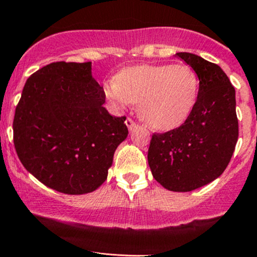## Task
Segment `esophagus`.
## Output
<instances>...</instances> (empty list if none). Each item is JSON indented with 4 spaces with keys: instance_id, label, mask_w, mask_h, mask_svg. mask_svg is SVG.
<instances>
[{
    "instance_id": "1",
    "label": "esophagus",
    "mask_w": 257,
    "mask_h": 257,
    "mask_svg": "<svg viewBox=\"0 0 257 257\" xmlns=\"http://www.w3.org/2000/svg\"><path fill=\"white\" fill-rule=\"evenodd\" d=\"M125 124H126V126H128L129 131H132V129H133L135 126V122L133 119H132V118H129V117L125 119Z\"/></svg>"
}]
</instances>
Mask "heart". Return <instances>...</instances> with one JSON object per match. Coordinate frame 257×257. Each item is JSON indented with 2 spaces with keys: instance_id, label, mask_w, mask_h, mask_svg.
I'll list each match as a JSON object with an SVG mask.
<instances>
[{
  "instance_id": "obj_1",
  "label": "heart",
  "mask_w": 257,
  "mask_h": 257,
  "mask_svg": "<svg viewBox=\"0 0 257 257\" xmlns=\"http://www.w3.org/2000/svg\"><path fill=\"white\" fill-rule=\"evenodd\" d=\"M105 96L117 109L139 103V114L159 131L180 125L190 114L199 91V79L184 63L129 67L105 87Z\"/></svg>"
}]
</instances>
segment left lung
<instances>
[{"instance_id":"left-lung-1","label":"left lung","mask_w":257,"mask_h":257,"mask_svg":"<svg viewBox=\"0 0 257 257\" xmlns=\"http://www.w3.org/2000/svg\"><path fill=\"white\" fill-rule=\"evenodd\" d=\"M177 57L199 78V92L182 125L152 134L148 161L154 178L171 191H191L218 178L238 142L235 90L221 67L188 52Z\"/></svg>"}]
</instances>
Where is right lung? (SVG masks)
<instances>
[{"mask_svg":"<svg viewBox=\"0 0 257 257\" xmlns=\"http://www.w3.org/2000/svg\"><path fill=\"white\" fill-rule=\"evenodd\" d=\"M91 62H53L30 75L16 107L13 143L25 170L60 193H91L105 182L125 115L103 107Z\"/></svg>","mask_w":257,"mask_h":257,"instance_id":"right-lung-1","label":"right lung"}]
</instances>
